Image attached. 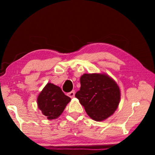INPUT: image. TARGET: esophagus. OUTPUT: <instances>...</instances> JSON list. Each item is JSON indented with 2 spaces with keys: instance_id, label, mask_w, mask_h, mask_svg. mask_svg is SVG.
Instances as JSON below:
<instances>
[{
  "instance_id": "obj_1",
  "label": "esophagus",
  "mask_w": 155,
  "mask_h": 155,
  "mask_svg": "<svg viewBox=\"0 0 155 155\" xmlns=\"http://www.w3.org/2000/svg\"><path fill=\"white\" fill-rule=\"evenodd\" d=\"M74 95H75V91L74 90H72V91H70V92L68 94V96H70V98H74Z\"/></svg>"
}]
</instances>
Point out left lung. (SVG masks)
<instances>
[{
	"instance_id": "obj_1",
	"label": "left lung",
	"mask_w": 155,
	"mask_h": 155,
	"mask_svg": "<svg viewBox=\"0 0 155 155\" xmlns=\"http://www.w3.org/2000/svg\"><path fill=\"white\" fill-rule=\"evenodd\" d=\"M80 82L75 96L91 119L103 121L114 114L120 103V90L113 78L105 74H84Z\"/></svg>"
}]
</instances>
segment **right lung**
Listing matches in <instances>:
<instances>
[{
    "label": "right lung",
    "instance_id": "1",
    "mask_svg": "<svg viewBox=\"0 0 155 155\" xmlns=\"http://www.w3.org/2000/svg\"><path fill=\"white\" fill-rule=\"evenodd\" d=\"M71 98L65 95L61 88L48 83L38 97V106L48 120L60 116Z\"/></svg>",
    "mask_w": 155,
    "mask_h": 155
}]
</instances>
